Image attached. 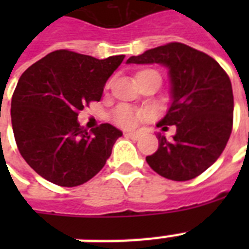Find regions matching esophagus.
Returning <instances> with one entry per match:
<instances>
[{"mask_svg":"<svg viewBox=\"0 0 249 249\" xmlns=\"http://www.w3.org/2000/svg\"><path fill=\"white\" fill-rule=\"evenodd\" d=\"M125 136L128 137V138H132V140L137 141V140H140L141 134L138 132H126L125 133Z\"/></svg>","mask_w":249,"mask_h":249,"instance_id":"obj_1","label":"esophagus"}]
</instances>
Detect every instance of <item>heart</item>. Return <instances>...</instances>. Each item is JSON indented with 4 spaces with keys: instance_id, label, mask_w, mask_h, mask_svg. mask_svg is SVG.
Segmentation results:
<instances>
[{
    "instance_id": "obj_1",
    "label": "heart",
    "mask_w": 249,
    "mask_h": 249,
    "mask_svg": "<svg viewBox=\"0 0 249 249\" xmlns=\"http://www.w3.org/2000/svg\"><path fill=\"white\" fill-rule=\"evenodd\" d=\"M144 72H155L151 71V70H146V71H142L140 73H144ZM138 73V75H140ZM158 73V72H155ZM148 113L146 111H138V109H134L132 107H128V106H121L116 109L115 112V120L119 125L124 126V128H133L136 126L138 123H141L144 119H147Z\"/></svg>"
}]
</instances>
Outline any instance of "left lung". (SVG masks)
<instances>
[{"label": "left lung", "mask_w": 249, "mask_h": 249, "mask_svg": "<svg viewBox=\"0 0 249 249\" xmlns=\"http://www.w3.org/2000/svg\"><path fill=\"white\" fill-rule=\"evenodd\" d=\"M126 63H158L168 70L170 105L158 126L174 125L176 134L169 140L156 134L159 148L146 158L147 164L172 181L197 177L220 158L231 134L234 97L229 76L213 58L181 42L146 50Z\"/></svg>", "instance_id": "obj_1"}]
</instances>
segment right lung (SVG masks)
<instances>
[{
    "mask_svg": "<svg viewBox=\"0 0 249 249\" xmlns=\"http://www.w3.org/2000/svg\"><path fill=\"white\" fill-rule=\"evenodd\" d=\"M125 55L97 59L56 50L20 76L11 99V124L21 156L36 173L73 187L105 166L123 132L102 124L91 133L80 126L79 111L99 102L107 80Z\"/></svg>",
    "mask_w": 249,
    "mask_h": 249,
    "instance_id": "obj_1",
    "label": "right lung"
}]
</instances>
